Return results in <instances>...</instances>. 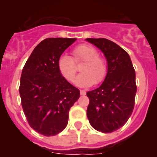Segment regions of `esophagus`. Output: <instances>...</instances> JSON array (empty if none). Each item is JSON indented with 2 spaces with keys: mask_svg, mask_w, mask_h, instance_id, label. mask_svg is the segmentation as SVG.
<instances>
[{
  "mask_svg": "<svg viewBox=\"0 0 157 157\" xmlns=\"http://www.w3.org/2000/svg\"><path fill=\"white\" fill-rule=\"evenodd\" d=\"M86 92L85 90H80V94H81V95H86Z\"/></svg>",
  "mask_w": 157,
  "mask_h": 157,
  "instance_id": "34e87169",
  "label": "esophagus"
}]
</instances>
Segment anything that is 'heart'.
<instances>
[{"label":"heart","instance_id":"heart-1","mask_svg":"<svg viewBox=\"0 0 157 157\" xmlns=\"http://www.w3.org/2000/svg\"><path fill=\"white\" fill-rule=\"evenodd\" d=\"M73 59L68 55H62L57 61L59 73L64 78L72 81L76 73L75 63L83 61L80 67L82 73L75 78L74 82L79 87H90L95 84H100L106 77L108 67L103 58L98 56V52L94 47L89 45H80L75 48Z\"/></svg>","mask_w":157,"mask_h":157}]
</instances>
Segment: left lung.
<instances>
[{"label": "left lung", "mask_w": 157, "mask_h": 157, "mask_svg": "<svg viewBox=\"0 0 157 157\" xmlns=\"http://www.w3.org/2000/svg\"><path fill=\"white\" fill-rule=\"evenodd\" d=\"M103 52L108 71L101 85L86 93L90 99L86 115L90 125L103 133L123 127L131 116L137 86L135 71L129 54L106 38H86Z\"/></svg>", "instance_id": "8db88e82"}]
</instances>
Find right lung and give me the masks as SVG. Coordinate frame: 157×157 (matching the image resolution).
<instances>
[{
    "mask_svg": "<svg viewBox=\"0 0 157 157\" xmlns=\"http://www.w3.org/2000/svg\"><path fill=\"white\" fill-rule=\"evenodd\" d=\"M76 38L51 37L34 48L23 67L19 94L30 127L45 136H54L67 125L68 113L80 97L79 90L59 73V56Z\"/></svg>",
    "mask_w": 157,
    "mask_h": 157,
    "instance_id": "add662e5",
    "label": "right lung"
}]
</instances>
